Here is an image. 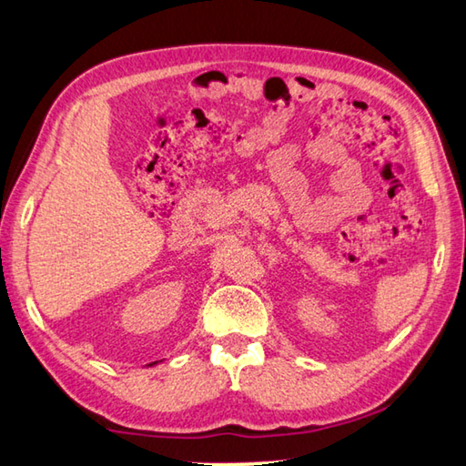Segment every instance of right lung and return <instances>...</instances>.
<instances>
[{
  "label": "right lung",
  "mask_w": 466,
  "mask_h": 466,
  "mask_svg": "<svg viewBox=\"0 0 466 466\" xmlns=\"http://www.w3.org/2000/svg\"><path fill=\"white\" fill-rule=\"evenodd\" d=\"M157 362H163V360H157ZM157 362H150V365H148V367H152V365H157Z\"/></svg>",
  "instance_id": "obj_1"
}]
</instances>
